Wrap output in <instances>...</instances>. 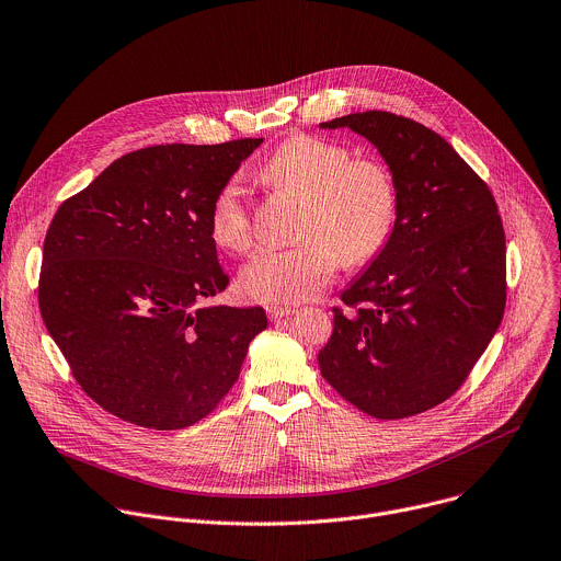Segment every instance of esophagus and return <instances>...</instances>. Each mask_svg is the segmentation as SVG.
<instances>
[{
    "label": "esophagus",
    "instance_id": "34e87169",
    "mask_svg": "<svg viewBox=\"0 0 561 561\" xmlns=\"http://www.w3.org/2000/svg\"><path fill=\"white\" fill-rule=\"evenodd\" d=\"M266 312H268V317L273 319V321H279V319H284V317H290L293 312H295V308H290V306H268L266 308Z\"/></svg>",
    "mask_w": 561,
    "mask_h": 561
}]
</instances>
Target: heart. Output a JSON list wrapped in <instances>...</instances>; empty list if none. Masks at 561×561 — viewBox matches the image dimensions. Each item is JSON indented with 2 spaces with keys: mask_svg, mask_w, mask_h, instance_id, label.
Instances as JSON below:
<instances>
[{
  "mask_svg": "<svg viewBox=\"0 0 561 561\" xmlns=\"http://www.w3.org/2000/svg\"><path fill=\"white\" fill-rule=\"evenodd\" d=\"M262 178L277 190L306 198L299 236L288 249H264L240 273L247 297L293 306L319 295L341 260L360 264L386 244L397 218V186L390 171L325 138L297 134L266 160ZM214 242L231 253L253 247L251 209L242 184L229 180L209 214Z\"/></svg>",
  "mask_w": 561,
  "mask_h": 561,
  "instance_id": "1",
  "label": "heart"
}]
</instances>
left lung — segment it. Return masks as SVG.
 Segmentation results:
<instances>
[{
	"mask_svg": "<svg viewBox=\"0 0 561 561\" xmlns=\"http://www.w3.org/2000/svg\"><path fill=\"white\" fill-rule=\"evenodd\" d=\"M375 145L397 186L388 242L350 282L319 350L321 377L360 412L394 421L447 401L493 339L506 301V242L495 201L425 125L356 112L319 125Z\"/></svg>",
	"mask_w": 561,
	"mask_h": 561,
	"instance_id": "8db88e82",
	"label": "left lung"
}]
</instances>
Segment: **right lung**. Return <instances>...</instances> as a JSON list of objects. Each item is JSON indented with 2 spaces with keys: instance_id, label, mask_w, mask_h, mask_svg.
<instances>
[{
  "instance_id": "1",
  "label": "right lung",
  "mask_w": 561,
  "mask_h": 561,
  "mask_svg": "<svg viewBox=\"0 0 561 561\" xmlns=\"http://www.w3.org/2000/svg\"><path fill=\"white\" fill-rule=\"evenodd\" d=\"M262 140L131 151L55 214L42 317L77 383L110 414L182 430L238 381L268 319L257 306H203L229 286L209 214Z\"/></svg>"
}]
</instances>
